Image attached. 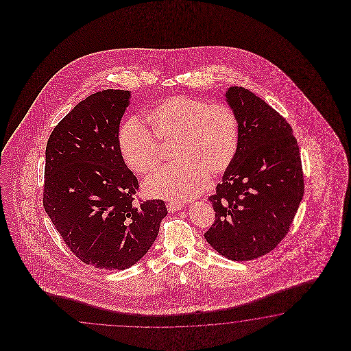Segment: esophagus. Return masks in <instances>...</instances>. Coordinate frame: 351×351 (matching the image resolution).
Here are the masks:
<instances>
[{"label":"esophagus","mask_w":351,"mask_h":351,"mask_svg":"<svg viewBox=\"0 0 351 351\" xmlns=\"http://www.w3.org/2000/svg\"><path fill=\"white\" fill-rule=\"evenodd\" d=\"M167 208H168V210H169L171 213H174V212L180 210L183 207H182V204H179V203H168V204H167Z\"/></svg>","instance_id":"1"}]
</instances>
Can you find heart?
I'll return each instance as SVG.
<instances>
[{
	"label": "heart",
	"mask_w": 351,
	"mask_h": 351,
	"mask_svg": "<svg viewBox=\"0 0 351 351\" xmlns=\"http://www.w3.org/2000/svg\"><path fill=\"white\" fill-rule=\"evenodd\" d=\"M147 121L153 134L142 121L130 119L120 129L118 142L124 162L142 176L160 165L157 139L174 144L173 157L178 163L147 180L144 189L152 197L189 201L206 189L208 176L217 178L227 172L237 154L239 119L228 105L174 95L154 105Z\"/></svg>",
	"instance_id": "1"
}]
</instances>
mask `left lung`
I'll list each match as a JSON object with an SVG mask.
<instances>
[{
  "label": "left lung",
  "instance_id": "8db88e82",
  "mask_svg": "<svg viewBox=\"0 0 351 351\" xmlns=\"http://www.w3.org/2000/svg\"><path fill=\"white\" fill-rule=\"evenodd\" d=\"M226 100L239 119V149L208 198L216 219L204 239L226 258L248 261L287 234L304 197V174L285 118L241 86L227 90Z\"/></svg>",
  "mask_w": 351,
  "mask_h": 351
}]
</instances>
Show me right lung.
Returning <instances> with one entry per match:
<instances>
[{"mask_svg":"<svg viewBox=\"0 0 351 351\" xmlns=\"http://www.w3.org/2000/svg\"><path fill=\"white\" fill-rule=\"evenodd\" d=\"M130 91H97L74 106L46 145L44 208L71 252L97 269H125L157 239L162 199L135 202L139 183L120 153Z\"/></svg>","mask_w":351,"mask_h":351,"instance_id":"1","label":"right lung"}]
</instances>
